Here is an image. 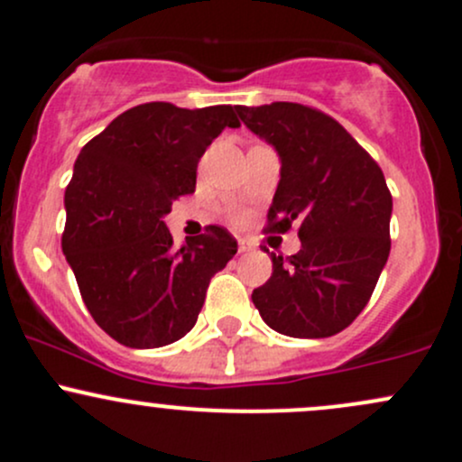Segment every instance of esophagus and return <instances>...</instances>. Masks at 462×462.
Masks as SVG:
<instances>
[{"mask_svg":"<svg viewBox=\"0 0 462 462\" xmlns=\"http://www.w3.org/2000/svg\"><path fill=\"white\" fill-rule=\"evenodd\" d=\"M239 252L244 254V252H250V244L247 241H239Z\"/></svg>","mask_w":462,"mask_h":462,"instance_id":"obj_1","label":"esophagus"}]
</instances>
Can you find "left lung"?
<instances>
[{"mask_svg": "<svg viewBox=\"0 0 462 462\" xmlns=\"http://www.w3.org/2000/svg\"><path fill=\"white\" fill-rule=\"evenodd\" d=\"M241 121L276 150L281 179L270 232L299 226L300 250L252 292L261 319L294 338H325L361 314L390 256L392 194L378 163L332 116L300 104L239 106Z\"/></svg>", "mask_w": 462, "mask_h": 462, "instance_id": "1", "label": "left lung"}]
</instances>
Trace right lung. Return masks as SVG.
Masks as SVG:
<instances>
[{
  "label": "right lung",
  "instance_id": "right-lung-1",
  "mask_svg": "<svg viewBox=\"0 0 462 462\" xmlns=\"http://www.w3.org/2000/svg\"><path fill=\"white\" fill-rule=\"evenodd\" d=\"M239 125L232 106L152 101L81 148L64 194L61 250L95 323L121 346L163 347L186 337L210 279L236 254L235 236L218 226L174 250L163 217L194 192L208 145Z\"/></svg>",
  "mask_w": 462,
  "mask_h": 462
}]
</instances>
